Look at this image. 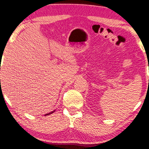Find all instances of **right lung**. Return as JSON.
<instances>
[{
  "label": "right lung",
  "instance_id": "1",
  "mask_svg": "<svg viewBox=\"0 0 149 149\" xmlns=\"http://www.w3.org/2000/svg\"><path fill=\"white\" fill-rule=\"evenodd\" d=\"M54 112H55V110H54V111H52V112H49V113H48V114H46L45 115H49V114H52Z\"/></svg>",
  "mask_w": 149,
  "mask_h": 149
}]
</instances>
